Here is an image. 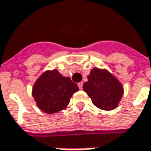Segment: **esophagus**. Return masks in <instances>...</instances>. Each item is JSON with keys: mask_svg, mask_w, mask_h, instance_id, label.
I'll list each match as a JSON object with an SVG mask.
<instances>
[{"mask_svg": "<svg viewBox=\"0 0 151 151\" xmlns=\"http://www.w3.org/2000/svg\"><path fill=\"white\" fill-rule=\"evenodd\" d=\"M78 88H79L80 90H82V88H83V82H79V83L78 84Z\"/></svg>", "mask_w": 151, "mask_h": 151, "instance_id": "1", "label": "esophagus"}]
</instances>
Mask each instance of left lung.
<instances>
[{
	"label": "left lung",
	"mask_w": 151,
	"mask_h": 151,
	"mask_svg": "<svg viewBox=\"0 0 151 151\" xmlns=\"http://www.w3.org/2000/svg\"><path fill=\"white\" fill-rule=\"evenodd\" d=\"M87 78L88 81L83 84V89L96 107L108 111L118 107L124 89L114 76L105 69L94 67Z\"/></svg>",
	"instance_id": "8db88e82"
}]
</instances>
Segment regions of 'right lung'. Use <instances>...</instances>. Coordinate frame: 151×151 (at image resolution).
Masks as SVG:
<instances>
[{"mask_svg":"<svg viewBox=\"0 0 151 151\" xmlns=\"http://www.w3.org/2000/svg\"><path fill=\"white\" fill-rule=\"evenodd\" d=\"M78 91L76 83L54 69L44 72L37 78L32 88V96L41 110L55 114L65 109Z\"/></svg>","mask_w":151,"mask_h":151,"instance_id":"add662e5","label":"right lung"}]
</instances>
